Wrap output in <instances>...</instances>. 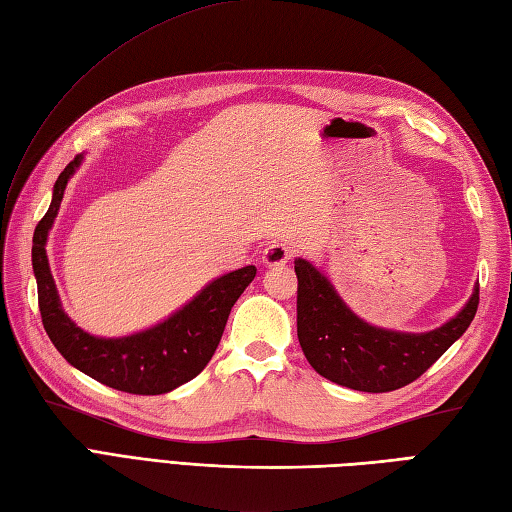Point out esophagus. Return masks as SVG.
I'll return each mask as SVG.
<instances>
[{
	"label": "esophagus",
	"mask_w": 512,
	"mask_h": 512,
	"mask_svg": "<svg viewBox=\"0 0 512 512\" xmlns=\"http://www.w3.org/2000/svg\"><path fill=\"white\" fill-rule=\"evenodd\" d=\"M290 257H292L290 246L275 242V244H270V246L264 250V257H262V259H264L266 266H284Z\"/></svg>",
	"instance_id": "34e87169"
}]
</instances>
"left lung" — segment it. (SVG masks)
I'll return each instance as SVG.
<instances>
[{
  "instance_id": "left-lung-1",
  "label": "left lung",
  "mask_w": 512,
  "mask_h": 512,
  "mask_svg": "<svg viewBox=\"0 0 512 512\" xmlns=\"http://www.w3.org/2000/svg\"><path fill=\"white\" fill-rule=\"evenodd\" d=\"M297 336L314 372L336 385L383 394L420 378L469 328L480 286L466 306L431 332H396L369 325L345 306L330 279L306 259H295Z\"/></svg>"
}]
</instances>
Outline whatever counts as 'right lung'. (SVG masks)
Here are the masks:
<instances>
[{
  "instance_id": "right-lung-1",
  "label": "right lung",
  "mask_w": 512,
  "mask_h": 512,
  "mask_svg": "<svg viewBox=\"0 0 512 512\" xmlns=\"http://www.w3.org/2000/svg\"><path fill=\"white\" fill-rule=\"evenodd\" d=\"M81 160L83 156H76L61 171L54 182L50 209L41 217L32 237V270L37 279L43 328L65 361L99 383L138 396L167 394L189 383L211 361L224 334L228 314L255 279L257 268L244 266L213 279L187 306L149 330L118 339H103L81 330L63 312L46 253L48 233L59 213L63 191Z\"/></svg>"
}]
</instances>
